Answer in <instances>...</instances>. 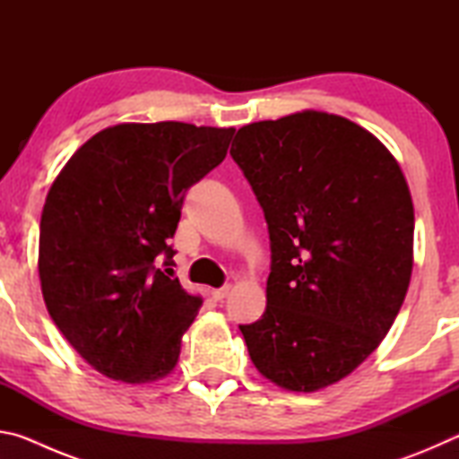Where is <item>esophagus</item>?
I'll return each mask as SVG.
<instances>
[{
    "mask_svg": "<svg viewBox=\"0 0 459 459\" xmlns=\"http://www.w3.org/2000/svg\"><path fill=\"white\" fill-rule=\"evenodd\" d=\"M229 293H230V285H224V287H221V290H212V291H211L214 301H222L224 298H227Z\"/></svg>",
    "mask_w": 459,
    "mask_h": 459,
    "instance_id": "obj_1",
    "label": "esophagus"
}]
</instances>
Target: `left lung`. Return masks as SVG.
<instances>
[{"label": "left lung", "instance_id": "obj_1", "mask_svg": "<svg viewBox=\"0 0 459 459\" xmlns=\"http://www.w3.org/2000/svg\"><path fill=\"white\" fill-rule=\"evenodd\" d=\"M232 160L265 212L267 307L238 325L263 377L314 393L391 330L413 271V200L393 153L351 119L301 111L237 131Z\"/></svg>", "mask_w": 459, "mask_h": 459}]
</instances>
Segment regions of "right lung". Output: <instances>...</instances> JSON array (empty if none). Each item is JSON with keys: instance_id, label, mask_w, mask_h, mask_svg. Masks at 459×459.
Wrapping results in <instances>:
<instances>
[{"instance_id": "1", "label": "right lung", "mask_w": 459, "mask_h": 459, "mask_svg": "<svg viewBox=\"0 0 459 459\" xmlns=\"http://www.w3.org/2000/svg\"><path fill=\"white\" fill-rule=\"evenodd\" d=\"M235 129L180 121L119 123L92 135L60 169L40 221L48 314L92 368L142 385L168 377L202 306L155 267L186 192L227 155Z\"/></svg>"}]
</instances>
